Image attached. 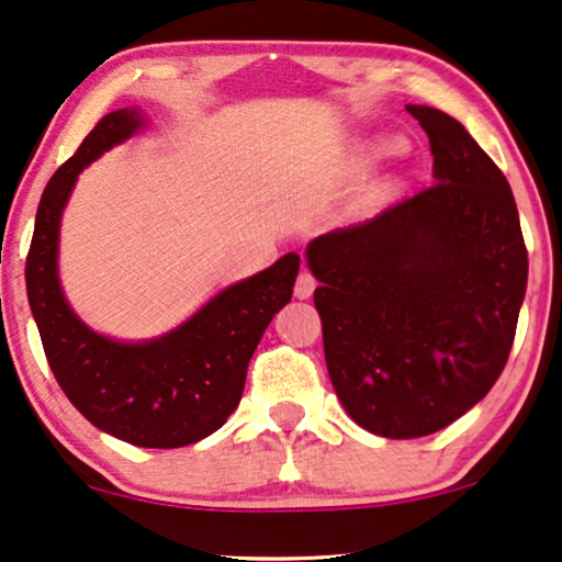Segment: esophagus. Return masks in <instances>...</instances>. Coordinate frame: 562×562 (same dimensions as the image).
<instances>
[{"mask_svg":"<svg viewBox=\"0 0 562 562\" xmlns=\"http://www.w3.org/2000/svg\"><path fill=\"white\" fill-rule=\"evenodd\" d=\"M315 292V276L310 273L307 268L300 270V276H296V283H294V294L300 296V300H310Z\"/></svg>","mask_w":562,"mask_h":562,"instance_id":"esophagus-1","label":"esophagus"}]
</instances>
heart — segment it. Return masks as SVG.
Wrapping results in <instances>:
<instances>
[{"instance_id":"b5f03b06","label":"heart","mask_w":562,"mask_h":562,"mask_svg":"<svg viewBox=\"0 0 562 562\" xmlns=\"http://www.w3.org/2000/svg\"><path fill=\"white\" fill-rule=\"evenodd\" d=\"M396 148H398V143H393V140L383 145V150H396Z\"/></svg>"}]
</instances>
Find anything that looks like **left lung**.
Returning a JSON list of instances; mask_svg holds the SVG:
<instances>
[{
  "label": "left lung",
  "mask_w": 562,
  "mask_h": 562,
  "mask_svg": "<svg viewBox=\"0 0 562 562\" xmlns=\"http://www.w3.org/2000/svg\"><path fill=\"white\" fill-rule=\"evenodd\" d=\"M406 109L438 182L307 245L336 396L359 427L393 440L438 432L487 396L529 276L503 171L453 116Z\"/></svg>",
  "instance_id": "1"
}]
</instances>
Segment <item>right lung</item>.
<instances>
[{
    "mask_svg": "<svg viewBox=\"0 0 562 562\" xmlns=\"http://www.w3.org/2000/svg\"><path fill=\"white\" fill-rule=\"evenodd\" d=\"M143 124L140 109L106 114L48 179L27 249L25 286L48 367L82 417L133 446L182 448L216 432L239 406L249 359L273 315L292 300L300 255H283L232 283L154 341L124 344L90 330L59 286L61 211L80 171Z\"/></svg>",
    "mask_w": 562,
    "mask_h": 562,
    "instance_id": "1",
    "label": "right lung"
}]
</instances>
